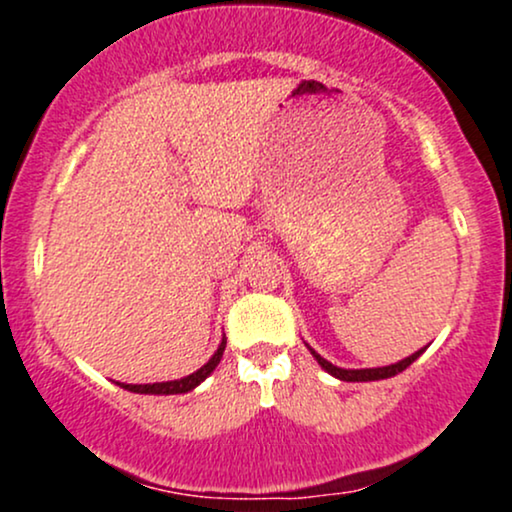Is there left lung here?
I'll return each mask as SVG.
<instances>
[{
    "instance_id": "8db88e82",
    "label": "left lung",
    "mask_w": 512,
    "mask_h": 512,
    "mask_svg": "<svg viewBox=\"0 0 512 512\" xmlns=\"http://www.w3.org/2000/svg\"><path fill=\"white\" fill-rule=\"evenodd\" d=\"M305 346H308V344H305ZM308 349H310V346H308ZM424 351H426V346H424V349L414 351L411 356L402 358V361L390 363V366H383V368H339V366H332V363L327 361V358H322L320 354H317L315 349H310V354H313V358L317 363H320L322 370H327L332 378L344 380V383H370V380H385V378H392V375L402 373V370L409 368L411 363L416 361V358L424 354Z\"/></svg>"
}]
</instances>
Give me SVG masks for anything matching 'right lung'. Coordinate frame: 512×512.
Masks as SVG:
<instances>
[{"instance_id": "1", "label": "right lung", "mask_w": 512, "mask_h": 512, "mask_svg": "<svg viewBox=\"0 0 512 512\" xmlns=\"http://www.w3.org/2000/svg\"><path fill=\"white\" fill-rule=\"evenodd\" d=\"M223 351H226V337L221 339L219 349L214 351V356H211L202 368L195 370V373L185 375V378L180 380H166V383H146V385H129V383H117V385H120L122 390L137 392V395H185V392L195 390L199 383H204V380L214 373V368L219 366Z\"/></svg>"}]
</instances>
